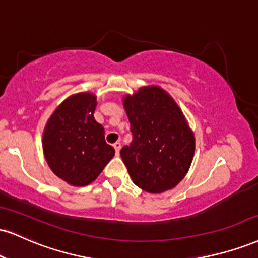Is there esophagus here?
Wrapping results in <instances>:
<instances>
[{
	"label": "esophagus",
	"mask_w": 258,
	"mask_h": 258,
	"mask_svg": "<svg viewBox=\"0 0 258 258\" xmlns=\"http://www.w3.org/2000/svg\"><path fill=\"white\" fill-rule=\"evenodd\" d=\"M114 149H115L116 155H119V153H120V149H121V143H120V142H116L115 144H114Z\"/></svg>",
	"instance_id": "1"
}]
</instances>
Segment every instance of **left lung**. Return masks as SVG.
Instances as JSON below:
<instances>
[{
    "label": "left lung",
    "instance_id": "1",
    "mask_svg": "<svg viewBox=\"0 0 258 258\" xmlns=\"http://www.w3.org/2000/svg\"><path fill=\"white\" fill-rule=\"evenodd\" d=\"M133 141L120 155L136 185L161 194L185 178L194 160V131L174 98L157 85L142 86L122 98Z\"/></svg>",
    "mask_w": 258,
    "mask_h": 258
}]
</instances>
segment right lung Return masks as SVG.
Listing matches in <instances>:
<instances>
[{
	"instance_id": "right-lung-1",
	"label": "right lung",
	"mask_w": 258,
	"mask_h": 258,
	"mask_svg": "<svg viewBox=\"0 0 258 258\" xmlns=\"http://www.w3.org/2000/svg\"><path fill=\"white\" fill-rule=\"evenodd\" d=\"M97 97L85 91L67 97L49 117L42 137L43 154L55 175L68 185L91 184L115 155L95 120Z\"/></svg>"
}]
</instances>
